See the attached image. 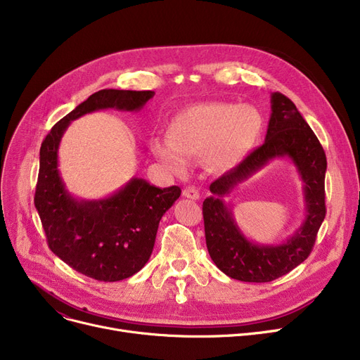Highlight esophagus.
<instances>
[{
	"mask_svg": "<svg viewBox=\"0 0 360 360\" xmlns=\"http://www.w3.org/2000/svg\"><path fill=\"white\" fill-rule=\"evenodd\" d=\"M182 195L185 198H190V200H198L200 198V193L195 186H186L185 190L182 191Z\"/></svg>",
	"mask_w": 360,
	"mask_h": 360,
	"instance_id": "1",
	"label": "esophagus"
}]
</instances>
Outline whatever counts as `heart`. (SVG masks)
Returning a JSON list of instances; mask_svg holds the SVG:
<instances>
[{
    "instance_id": "heart-1",
    "label": "heart",
    "mask_w": 360,
    "mask_h": 360,
    "mask_svg": "<svg viewBox=\"0 0 360 360\" xmlns=\"http://www.w3.org/2000/svg\"><path fill=\"white\" fill-rule=\"evenodd\" d=\"M262 129L261 113L251 105L197 103L170 118L166 140H153L151 150L175 174H184L186 160L198 158L212 170H228L248 156Z\"/></svg>"
}]
</instances>
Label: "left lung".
<instances>
[{"label": "left lung", "instance_id": "left-lung-1", "mask_svg": "<svg viewBox=\"0 0 360 360\" xmlns=\"http://www.w3.org/2000/svg\"><path fill=\"white\" fill-rule=\"evenodd\" d=\"M289 158L304 184L306 219L295 233L280 244L248 240L224 198L270 161ZM327 159L314 131L295 103L281 93L271 94V115L261 147L210 185L212 195L202 202L207 250L220 271L235 280L266 283L288 274L312 251L326 217Z\"/></svg>", "mask_w": 360, "mask_h": 360}]
</instances>
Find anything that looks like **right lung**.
Returning <instances> with one entry per match:
<instances>
[{
    "mask_svg": "<svg viewBox=\"0 0 360 360\" xmlns=\"http://www.w3.org/2000/svg\"><path fill=\"white\" fill-rule=\"evenodd\" d=\"M155 91L99 90L56 122L42 143L34 207L51 251L75 271L99 281L139 273L153 252L162 216L181 195L179 186L158 188L131 178L99 200L74 197L61 178L58 148L68 125L102 109L139 112Z\"/></svg>",
    "mask_w": 360,
    "mask_h": 360,
    "instance_id": "right-lung-1",
    "label": "right lung"
}]
</instances>
